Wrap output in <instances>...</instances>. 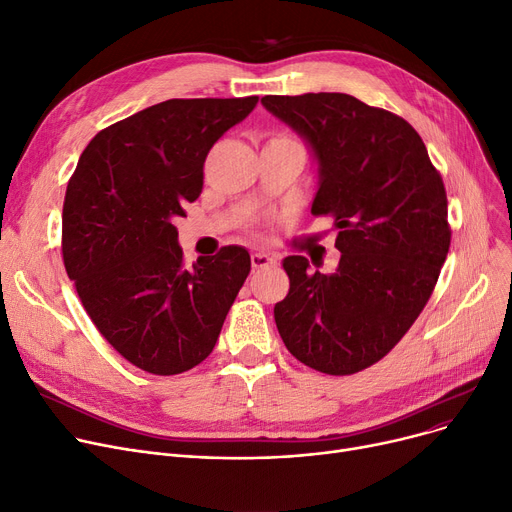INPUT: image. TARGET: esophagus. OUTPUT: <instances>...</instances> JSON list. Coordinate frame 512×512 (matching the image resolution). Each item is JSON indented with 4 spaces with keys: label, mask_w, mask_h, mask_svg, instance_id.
<instances>
[{
    "label": "esophagus",
    "mask_w": 512,
    "mask_h": 512,
    "mask_svg": "<svg viewBox=\"0 0 512 512\" xmlns=\"http://www.w3.org/2000/svg\"><path fill=\"white\" fill-rule=\"evenodd\" d=\"M251 265H253V270H263V267L276 265V259L270 257V255H265V253H253L251 255Z\"/></svg>",
    "instance_id": "obj_1"
}]
</instances>
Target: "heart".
<instances>
[{
    "instance_id": "obj_1",
    "label": "heart",
    "mask_w": 512,
    "mask_h": 512,
    "mask_svg": "<svg viewBox=\"0 0 512 512\" xmlns=\"http://www.w3.org/2000/svg\"><path fill=\"white\" fill-rule=\"evenodd\" d=\"M272 141H290V143H299L297 139H292V137H288V134H280V137H274Z\"/></svg>"
}]
</instances>
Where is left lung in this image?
<instances>
[{
	"mask_svg": "<svg viewBox=\"0 0 512 512\" xmlns=\"http://www.w3.org/2000/svg\"><path fill=\"white\" fill-rule=\"evenodd\" d=\"M317 159L313 215H332L336 272L290 255L286 299L274 317L288 351L307 367L351 375L386 357L409 332L450 247L448 201L417 130L346 93L261 99Z\"/></svg>",
	"mask_w": 512,
	"mask_h": 512,
	"instance_id": "1",
	"label": "left lung"
}]
</instances>
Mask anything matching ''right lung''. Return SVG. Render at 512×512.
Here are the masks:
<instances>
[{"label":"right lung","instance_id":"1","mask_svg":"<svg viewBox=\"0 0 512 512\" xmlns=\"http://www.w3.org/2000/svg\"><path fill=\"white\" fill-rule=\"evenodd\" d=\"M259 97L168 99L97 132L68 182L62 255L101 336L134 367L176 375L209 357L249 251L182 263L176 218L203 188V164Z\"/></svg>","mask_w":512,"mask_h":512}]
</instances>
